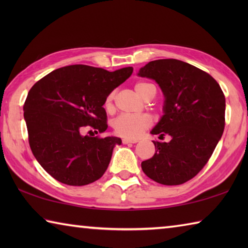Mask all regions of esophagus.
I'll return each mask as SVG.
<instances>
[{
  "instance_id": "1",
  "label": "esophagus",
  "mask_w": 248,
  "mask_h": 248,
  "mask_svg": "<svg viewBox=\"0 0 248 248\" xmlns=\"http://www.w3.org/2000/svg\"><path fill=\"white\" fill-rule=\"evenodd\" d=\"M123 142L124 144H128V143H137L138 139H129V138H124L123 140Z\"/></svg>"
}]
</instances>
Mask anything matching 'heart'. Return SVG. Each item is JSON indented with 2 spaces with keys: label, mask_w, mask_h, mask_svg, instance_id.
<instances>
[{
  "label": "heart",
  "mask_w": 248,
  "mask_h": 248,
  "mask_svg": "<svg viewBox=\"0 0 248 248\" xmlns=\"http://www.w3.org/2000/svg\"><path fill=\"white\" fill-rule=\"evenodd\" d=\"M137 94L142 98H145L150 94L155 96L156 90L153 84L148 82H139L134 86ZM115 93H110L105 102V107L107 110L112 109V102H114ZM152 124V118L148 115H120L114 120L112 127L115 132L121 137L125 138H138L140 137L145 129H148Z\"/></svg>",
  "instance_id": "1"
}]
</instances>
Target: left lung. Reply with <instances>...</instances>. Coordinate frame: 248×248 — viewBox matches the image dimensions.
<instances>
[{
	"instance_id": "left-lung-1",
	"label": "left lung",
	"mask_w": 248,
	"mask_h": 248,
	"mask_svg": "<svg viewBox=\"0 0 248 248\" xmlns=\"http://www.w3.org/2000/svg\"><path fill=\"white\" fill-rule=\"evenodd\" d=\"M138 75L154 79L164 95L163 116L151 134L170 137L153 142L155 154L141 163L142 170L162 185L186 183L207 164L223 133V92L211 75L176 59L151 61Z\"/></svg>"
}]
</instances>
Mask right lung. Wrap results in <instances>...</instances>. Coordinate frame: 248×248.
Instances as JSON below:
<instances>
[{
  "label": "right lung",
  "instance_id": "add662e5",
  "mask_svg": "<svg viewBox=\"0 0 248 248\" xmlns=\"http://www.w3.org/2000/svg\"><path fill=\"white\" fill-rule=\"evenodd\" d=\"M132 72V66L109 72L90 65H69L46 75L28 92L24 119L29 145L43 169L58 182L84 186L106 171L121 139L82 132L86 125L99 133L106 131L104 104Z\"/></svg>",
  "mask_w": 248,
  "mask_h": 248
}]
</instances>
